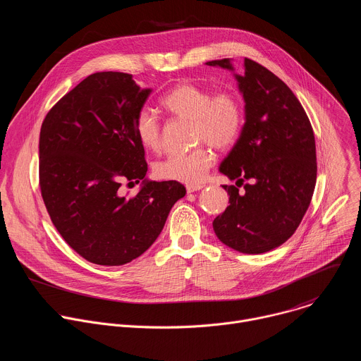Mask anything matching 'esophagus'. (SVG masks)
Returning <instances> with one entry per match:
<instances>
[{
	"mask_svg": "<svg viewBox=\"0 0 361 361\" xmlns=\"http://www.w3.org/2000/svg\"><path fill=\"white\" fill-rule=\"evenodd\" d=\"M202 188H204L202 184H187V187H185L187 192H195V191H200Z\"/></svg>",
	"mask_w": 361,
	"mask_h": 361,
	"instance_id": "1",
	"label": "esophagus"
}]
</instances>
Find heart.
Returning <instances> with one entry per match:
<instances>
[{"mask_svg":"<svg viewBox=\"0 0 361 361\" xmlns=\"http://www.w3.org/2000/svg\"><path fill=\"white\" fill-rule=\"evenodd\" d=\"M161 106L173 116L191 120L195 143H208L218 150L235 145L244 125V106L231 90L212 94L207 87L181 83L173 87L163 99ZM135 133L140 145L152 152L161 149V126L157 116L143 109L135 120ZM215 156L209 146L202 145L187 153L171 154L154 167L163 180L195 184L202 181Z\"/></svg>","mask_w":361,"mask_h":361,"instance_id":"obj_1","label":"heart"}]
</instances>
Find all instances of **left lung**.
<instances>
[{
	"instance_id": "obj_1",
	"label": "left lung",
	"mask_w": 361,
	"mask_h": 361,
	"mask_svg": "<svg viewBox=\"0 0 361 361\" xmlns=\"http://www.w3.org/2000/svg\"><path fill=\"white\" fill-rule=\"evenodd\" d=\"M233 73L245 102V123L219 171L245 185H222L229 205L218 215L219 241L243 254H264L295 233L316 185V145L312 125L298 97L276 75L245 58L244 73L232 59L207 62Z\"/></svg>"
}]
</instances>
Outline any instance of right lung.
<instances>
[{
	"instance_id": "obj_1",
	"label": "right lung",
	"mask_w": 361,
	"mask_h": 361,
	"mask_svg": "<svg viewBox=\"0 0 361 361\" xmlns=\"http://www.w3.org/2000/svg\"><path fill=\"white\" fill-rule=\"evenodd\" d=\"M150 93L129 73L96 72L48 111L41 128L45 207L66 244L96 265H125L145 254L185 195L177 181L146 177L135 120ZM140 179L135 197L119 192L123 180Z\"/></svg>"
}]
</instances>
